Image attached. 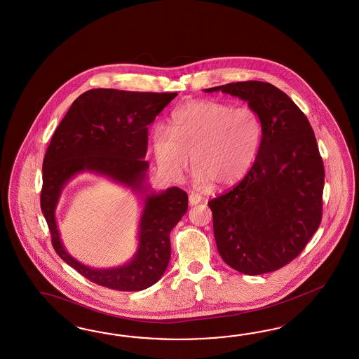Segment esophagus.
<instances>
[{
	"mask_svg": "<svg viewBox=\"0 0 359 359\" xmlns=\"http://www.w3.org/2000/svg\"><path fill=\"white\" fill-rule=\"evenodd\" d=\"M201 203V196L198 194H189V204L197 205Z\"/></svg>",
	"mask_w": 359,
	"mask_h": 359,
	"instance_id": "1",
	"label": "esophagus"
}]
</instances>
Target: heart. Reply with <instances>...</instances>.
Returning a JSON list of instances; mask_svg holds the SVG:
<instances>
[{"mask_svg":"<svg viewBox=\"0 0 359 359\" xmlns=\"http://www.w3.org/2000/svg\"><path fill=\"white\" fill-rule=\"evenodd\" d=\"M262 141V118L251 107L194 100L175 111L171 128H155L153 150L159 170L170 179L183 177L192 155L196 184L226 188L250 171Z\"/></svg>","mask_w":359,"mask_h":359,"instance_id":"obj_1","label":"heart"}]
</instances>
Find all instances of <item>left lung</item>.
<instances>
[{
    "label": "left lung",
    "instance_id": "8db88e82",
    "mask_svg": "<svg viewBox=\"0 0 359 359\" xmlns=\"http://www.w3.org/2000/svg\"><path fill=\"white\" fill-rule=\"evenodd\" d=\"M248 102L262 123L251 170L208 205L223 262L243 274L277 271L292 262L318 231L324 165L309 118L280 88L244 81L206 88Z\"/></svg>",
    "mask_w": 359,
    "mask_h": 359
}]
</instances>
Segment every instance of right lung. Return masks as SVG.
<instances>
[{
  "label": "right lung",
  "mask_w": 359,
  "mask_h": 359,
  "mask_svg": "<svg viewBox=\"0 0 359 359\" xmlns=\"http://www.w3.org/2000/svg\"><path fill=\"white\" fill-rule=\"evenodd\" d=\"M177 93H136L94 88L73 102L55 130L43 161L40 206L58 256L88 281L112 290L140 291L163 276L171 257L170 233L188 209L177 187L156 194L146 183L147 126ZM88 170L108 177L140 194L144 209L135 256L121 267L95 270L76 261L59 239L54 217L63 187Z\"/></svg>",
  "instance_id": "1"
}]
</instances>
